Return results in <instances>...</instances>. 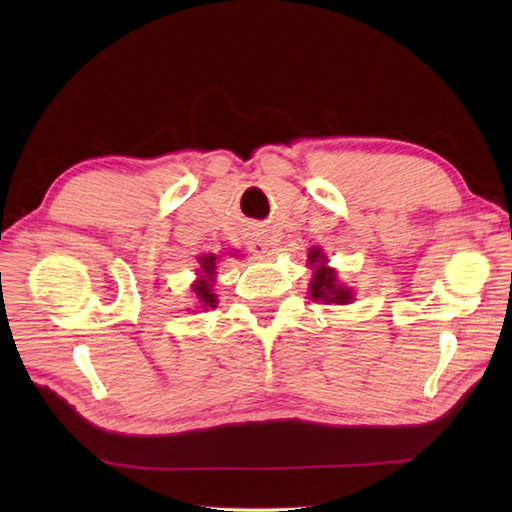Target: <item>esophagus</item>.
I'll return each mask as SVG.
<instances>
[{
	"label": "esophagus",
	"instance_id": "1",
	"mask_svg": "<svg viewBox=\"0 0 512 512\" xmlns=\"http://www.w3.org/2000/svg\"><path fill=\"white\" fill-rule=\"evenodd\" d=\"M248 248L257 255H268L270 248H273V239H270L268 231H255L248 237Z\"/></svg>",
	"mask_w": 512,
	"mask_h": 512
}]
</instances>
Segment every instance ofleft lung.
Listing matches in <instances>:
<instances>
[{
    "label": "left lung",
    "mask_w": 512,
    "mask_h": 512,
    "mask_svg": "<svg viewBox=\"0 0 512 512\" xmlns=\"http://www.w3.org/2000/svg\"><path fill=\"white\" fill-rule=\"evenodd\" d=\"M308 266L314 268L312 273V281H310V292H312V299H321V301H328V303H350L352 301V290L350 288H343V284H339V279H336V270L328 268V259H325V253L321 248H310L308 253Z\"/></svg>",
    "instance_id": "obj_1"
}]
</instances>
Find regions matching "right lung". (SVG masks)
Here are the masks:
<instances>
[{"label": "right lung", "mask_w": 512, "mask_h": 512, "mask_svg": "<svg viewBox=\"0 0 512 512\" xmlns=\"http://www.w3.org/2000/svg\"><path fill=\"white\" fill-rule=\"evenodd\" d=\"M215 266H217V255H204L200 257V270L198 279L193 284V292L198 297V303L202 308H215V295H213V277H215Z\"/></svg>", "instance_id": "right-lung-1"}]
</instances>
